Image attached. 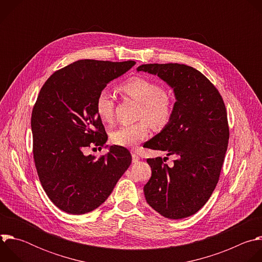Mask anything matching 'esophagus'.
<instances>
[{
	"label": "esophagus",
	"instance_id": "obj_1",
	"mask_svg": "<svg viewBox=\"0 0 262 262\" xmlns=\"http://www.w3.org/2000/svg\"><path fill=\"white\" fill-rule=\"evenodd\" d=\"M132 158H133V163H138V161L140 160V157L136 152H132Z\"/></svg>",
	"mask_w": 262,
	"mask_h": 262
}]
</instances>
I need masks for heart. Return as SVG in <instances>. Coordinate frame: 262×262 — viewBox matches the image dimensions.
<instances>
[{
	"instance_id": "b5f03b06",
	"label": "heart",
	"mask_w": 262,
	"mask_h": 262,
	"mask_svg": "<svg viewBox=\"0 0 262 262\" xmlns=\"http://www.w3.org/2000/svg\"><path fill=\"white\" fill-rule=\"evenodd\" d=\"M125 96L141 104L139 118L142 120L123 124L111 133V141L122 147H134L143 141L149 133V123L155 129L164 128L171 120L174 99L170 92L155 81L144 77H133L123 82L119 88ZM95 113L103 122L113 120L114 98L106 89H101L94 102Z\"/></svg>"
}]
</instances>
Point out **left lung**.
<instances>
[{
    "label": "left lung",
    "mask_w": 262,
    "mask_h": 262,
    "mask_svg": "<svg viewBox=\"0 0 262 262\" xmlns=\"http://www.w3.org/2000/svg\"><path fill=\"white\" fill-rule=\"evenodd\" d=\"M155 74L174 91L170 122L144 144L175 155L174 166L162 158L148 159L151 177L144 185L147 203L165 217L178 220L196 213L219 181L229 140L225 103L199 70L178 63L143 64L137 68Z\"/></svg>",
    "instance_id": "obj_1"
}]
</instances>
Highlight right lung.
Segmentation results:
<instances>
[{"mask_svg":"<svg viewBox=\"0 0 262 262\" xmlns=\"http://www.w3.org/2000/svg\"><path fill=\"white\" fill-rule=\"evenodd\" d=\"M135 64L80 60L54 72L40 89L31 117L34 162L48 197L67 213L101 205L132 163L122 146H111L97 160L84 151L107 139L94 108L98 92Z\"/></svg>","mask_w":262,"mask_h":262,"instance_id":"1","label":"right lung"}]
</instances>
